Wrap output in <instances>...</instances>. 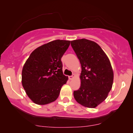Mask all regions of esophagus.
<instances>
[{
    "label": "esophagus",
    "mask_w": 133,
    "mask_h": 133,
    "mask_svg": "<svg viewBox=\"0 0 133 133\" xmlns=\"http://www.w3.org/2000/svg\"><path fill=\"white\" fill-rule=\"evenodd\" d=\"M74 75H72V76H69L68 78H69V79H70V80H72L74 78Z\"/></svg>",
    "instance_id": "obj_1"
}]
</instances>
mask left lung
<instances>
[{
    "instance_id": "1",
    "label": "left lung",
    "mask_w": 133,
    "mask_h": 133,
    "mask_svg": "<svg viewBox=\"0 0 133 133\" xmlns=\"http://www.w3.org/2000/svg\"><path fill=\"white\" fill-rule=\"evenodd\" d=\"M71 45L81 64L80 88L73 92L80 104L96 108L105 101L111 90L114 73L108 56L95 42L74 40Z\"/></svg>"
}]
</instances>
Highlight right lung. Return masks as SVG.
<instances>
[{"label":"right lung","instance_id":"add662e5","mask_svg":"<svg viewBox=\"0 0 133 133\" xmlns=\"http://www.w3.org/2000/svg\"><path fill=\"white\" fill-rule=\"evenodd\" d=\"M70 41L56 40L38 47L23 65L22 83L29 98L37 105H46L59 97L68 77L63 75L61 58Z\"/></svg>","mask_w":133,"mask_h":133}]
</instances>
